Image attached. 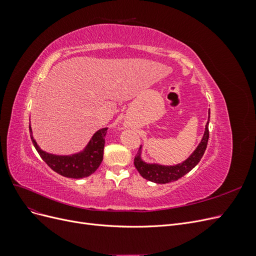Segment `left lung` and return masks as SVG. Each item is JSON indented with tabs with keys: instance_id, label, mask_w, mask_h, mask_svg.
<instances>
[{
	"instance_id": "left-lung-1",
	"label": "left lung",
	"mask_w": 256,
	"mask_h": 256,
	"mask_svg": "<svg viewBox=\"0 0 256 256\" xmlns=\"http://www.w3.org/2000/svg\"><path fill=\"white\" fill-rule=\"evenodd\" d=\"M208 122L205 126V132L203 136L202 141L200 142L196 150L193 152L187 160L176 166H161L157 164H146L141 158L142 146H140V150L134 157V166L141 174V176L145 180L156 182V184H168L171 182L178 180L180 178L189 173L191 170L194 168L200 160L202 159L203 154L206 150L209 131H208V122L209 118H210V110L208 112Z\"/></svg>"
}]
</instances>
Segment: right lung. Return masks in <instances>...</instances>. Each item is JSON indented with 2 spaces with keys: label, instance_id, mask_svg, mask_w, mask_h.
Segmentation results:
<instances>
[{
  "label": "right lung",
  "instance_id": "add662e5",
  "mask_svg": "<svg viewBox=\"0 0 256 256\" xmlns=\"http://www.w3.org/2000/svg\"><path fill=\"white\" fill-rule=\"evenodd\" d=\"M106 130L108 128L98 130L81 152L69 154V156H58V154H49L40 150V147L37 145L36 141L34 140L32 129H30V138H32V142L40 156L54 172L69 178L88 177L99 168L104 159V148L106 142L104 138Z\"/></svg>",
  "mask_w": 256,
  "mask_h": 256
}]
</instances>
